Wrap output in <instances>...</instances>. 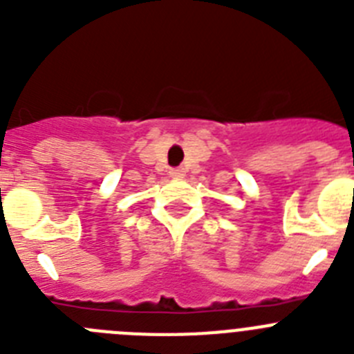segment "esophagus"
Listing matches in <instances>:
<instances>
[{
    "mask_svg": "<svg viewBox=\"0 0 354 354\" xmlns=\"http://www.w3.org/2000/svg\"><path fill=\"white\" fill-rule=\"evenodd\" d=\"M168 174H170V177H174V179H183L184 175H186V170H184V168H171Z\"/></svg>",
    "mask_w": 354,
    "mask_h": 354,
    "instance_id": "1",
    "label": "esophagus"
}]
</instances>
